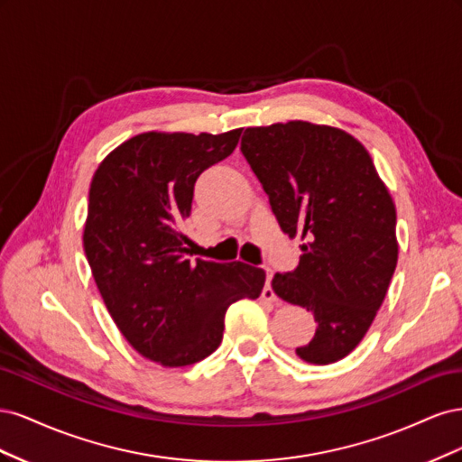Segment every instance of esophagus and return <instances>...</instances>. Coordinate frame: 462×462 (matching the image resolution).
I'll list each match as a JSON object with an SVG mask.
<instances>
[{"instance_id":"34e87169","label":"esophagus","mask_w":462,"mask_h":462,"mask_svg":"<svg viewBox=\"0 0 462 462\" xmlns=\"http://www.w3.org/2000/svg\"><path fill=\"white\" fill-rule=\"evenodd\" d=\"M263 272H265V287H263V291H262V299L263 300H277V297H275V292L272 291V277H273V270L270 268V265H265L263 268Z\"/></svg>"}]
</instances>
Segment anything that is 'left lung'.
Masks as SVG:
<instances>
[{
  "instance_id": "8db88e82",
  "label": "left lung",
  "mask_w": 462,
  "mask_h": 462,
  "mask_svg": "<svg viewBox=\"0 0 462 462\" xmlns=\"http://www.w3.org/2000/svg\"><path fill=\"white\" fill-rule=\"evenodd\" d=\"M241 152L289 236L300 235L292 272L275 273L279 299L314 314L297 348L310 365L345 358L365 337L397 265V214L366 148L345 131L306 121L245 131Z\"/></svg>"
}]
</instances>
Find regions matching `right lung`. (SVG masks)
Masks as SVG:
<instances>
[{
  "instance_id": "1",
  "label": "right lung",
  "mask_w": 462,
  "mask_h": 462,
  "mask_svg": "<svg viewBox=\"0 0 462 462\" xmlns=\"http://www.w3.org/2000/svg\"><path fill=\"white\" fill-rule=\"evenodd\" d=\"M241 133L136 134L92 177L82 241L94 282L125 339L162 366L212 355L229 306L263 289L254 265L187 260L180 233L197 179L231 156Z\"/></svg>"
}]
</instances>
